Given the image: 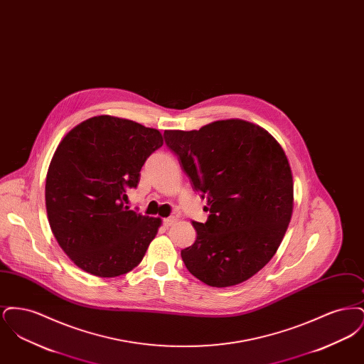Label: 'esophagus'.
<instances>
[{"mask_svg": "<svg viewBox=\"0 0 364 364\" xmlns=\"http://www.w3.org/2000/svg\"><path fill=\"white\" fill-rule=\"evenodd\" d=\"M174 223H176V217L174 215H172V217H169V218H165L164 220V225L166 226H172L173 225Z\"/></svg>", "mask_w": 364, "mask_h": 364, "instance_id": "1", "label": "esophagus"}]
</instances>
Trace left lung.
<instances>
[{
    "instance_id": "left-lung-1",
    "label": "left lung",
    "mask_w": 364,
    "mask_h": 364,
    "mask_svg": "<svg viewBox=\"0 0 364 364\" xmlns=\"http://www.w3.org/2000/svg\"><path fill=\"white\" fill-rule=\"evenodd\" d=\"M192 190L208 200V221L181 258L192 276L225 288L273 258L289 225L294 180L277 140L258 125L223 120L199 131H165Z\"/></svg>"
}]
</instances>
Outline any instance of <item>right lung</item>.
Returning <instances> with one entry per match:
<instances>
[{
	"mask_svg": "<svg viewBox=\"0 0 364 364\" xmlns=\"http://www.w3.org/2000/svg\"><path fill=\"white\" fill-rule=\"evenodd\" d=\"M162 135L138 122L98 116L61 140L46 176L53 235L70 260L97 277H117L143 259L159 218L124 205Z\"/></svg>",
	"mask_w": 364,
	"mask_h": 364,
	"instance_id": "1",
	"label": "right lung"
}]
</instances>
